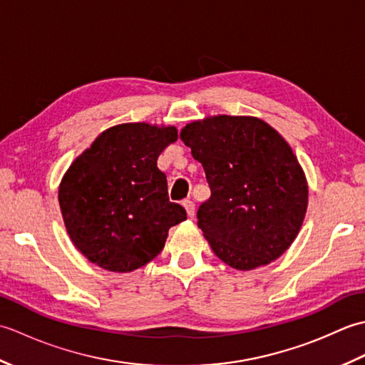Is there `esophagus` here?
<instances>
[{
    "label": "esophagus",
    "mask_w": 365,
    "mask_h": 365,
    "mask_svg": "<svg viewBox=\"0 0 365 365\" xmlns=\"http://www.w3.org/2000/svg\"><path fill=\"white\" fill-rule=\"evenodd\" d=\"M183 207H185V210H187V213H188V216L190 218H192V216H195V202H192V200H190V199H187V200H183Z\"/></svg>",
    "instance_id": "34e87169"
}]
</instances>
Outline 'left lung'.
I'll return each instance as SVG.
<instances>
[{"mask_svg": "<svg viewBox=\"0 0 365 365\" xmlns=\"http://www.w3.org/2000/svg\"><path fill=\"white\" fill-rule=\"evenodd\" d=\"M180 139L202 163L212 196L197 226L235 269L268 265L289 250L307 210V182L290 145L267 122L215 115L188 123Z\"/></svg>", "mask_w": 365, "mask_h": 365, "instance_id": "8db88e82", "label": "left lung"}]
</instances>
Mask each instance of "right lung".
<instances>
[{
	"label": "right lung",
	"instance_id": "add662e5",
	"mask_svg": "<svg viewBox=\"0 0 365 365\" xmlns=\"http://www.w3.org/2000/svg\"><path fill=\"white\" fill-rule=\"evenodd\" d=\"M175 127L122 123L105 130L68 168L59 185L67 234L100 268L128 273L165 247L169 229L187 220L170 202L160 153L177 141Z\"/></svg>",
	"mask_w": 365,
	"mask_h": 365
}]
</instances>
